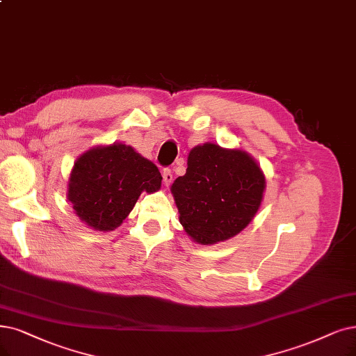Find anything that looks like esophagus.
Returning <instances> with one entry per match:
<instances>
[{
    "label": "esophagus",
    "instance_id": "obj_1",
    "mask_svg": "<svg viewBox=\"0 0 356 356\" xmlns=\"http://www.w3.org/2000/svg\"><path fill=\"white\" fill-rule=\"evenodd\" d=\"M162 177H163V182H165V186H169V184L172 182V179H174L172 170H170V169H163V174H162Z\"/></svg>",
    "mask_w": 356,
    "mask_h": 356
}]
</instances>
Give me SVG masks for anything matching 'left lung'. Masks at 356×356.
<instances>
[{
	"label": "left lung",
	"mask_w": 356,
	"mask_h": 356,
	"mask_svg": "<svg viewBox=\"0 0 356 356\" xmlns=\"http://www.w3.org/2000/svg\"><path fill=\"white\" fill-rule=\"evenodd\" d=\"M186 175L172 184L179 222L200 244L241 232L257 213L266 187L260 166L243 150L206 143L188 154Z\"/></svg>",
	"instance_id": "obj_1"
}]
</instances>
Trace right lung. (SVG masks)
<instances>
[{
    "label": "right lung",
    "instance_id": "obj_1",
    "mask_svg": "<svg viewBox=\"0 0 356 356\" xmlns=\"http://www.w3.org/2000/svg\"><path fill=\"white\" fill-rule=\"evenodd\" d=\"M161 184L154 163L118 143L80 156L70 175L68 200L83 222L112 231L133 210L141 193L159 190Z\"/></svg>",
    "mask_w": 356,
    "mask_h": 356
}]
</instances>
